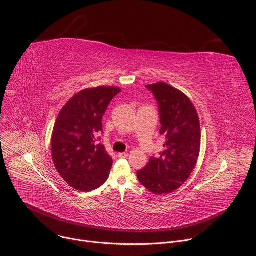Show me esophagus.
<instances>
[{
    "label": "esophagus",
    "instance_id": "obj_1",
    "mask_svg": "<svg viewBox=\"0 0 256 256\" xmlns=\"http://www.w3.org/2000/svg\"><path fill=\"white\" fill-rule=\"evenodd\" d=\"M128 156V153H118V157L120 158H126Z\"/></svg>",
    "mask_w": 256,
    "mask_h": 256
}]
</instances>
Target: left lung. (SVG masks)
I'll use <instances>...</instances> for the list:
<instances>
[{
	"label": "left lung",
	"mask_w": 256,
	"mask_h": 256,
	"mask_svg": "<svg viewBox=\"0 0 256 256\" xmlns=\"http://www.w3.org/2000/svg\"><path fill=\"white\" fill-rule=\"evenodd\" d=\"M160 112V134L165 136L163 152L138 171L140 184L155 194L178 190L194 169L200 149V126L196 109L180 90L164 83L147 85Z\"/></svg>",
	"instance_id": "8db88e82"
}]
</instances>
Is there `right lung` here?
<instances>
[{"label": "right lung", "mask_w": 256, "mask_h": 256, "mask_svg": "<svg viewBox=\"0 0 256 256\" xmlns=\"http://www.w3.org/2000/svg\"><path fill=\"white\" fill-rule=\"evenodd\" d=\"M122 89L99 86L84 89L60 109L52 134V157L66 184L80 192H91L107 180L112 159L96 136L109 103Z\"/></svg>", "instance_id": "obj_1"}]
</instances>
